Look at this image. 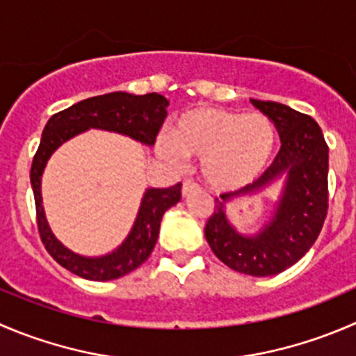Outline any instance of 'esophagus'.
<instances>
[{"mask_svg":"<svg viewBox=\"0 0 356 356\" xmlns=\"http://www.w3.org/2000/svg\"><path fill=\"white\" fill-rule=\"evenodd\" d=\"M198 188H200V186L196 184V182L193 181V179H186V181L182 182V195L188 196L189 193L196 191V189H198Z\"/></svg>","mask_w":356,"mask_h":356,"instance_id":"34e87169","label":"esophagus"}]
</instances>
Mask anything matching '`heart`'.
<instances>
[{"mask_svg":"<svg viewBox=\"0 0 356 356\" xmlns=\"http://www.w3.org/2000/svg\"><path fill=\"white\" fill-rule=\"evenodd\" d=\"M273 146V123L264 115L195 108L177 120L170 140L161 139L158 151L170 161L200 158L213 188L238 189L261 174Z\"/></svg>","mask_w":356,"mask_h":356,"instance_id":"1","label":"heart"}]
</instances>
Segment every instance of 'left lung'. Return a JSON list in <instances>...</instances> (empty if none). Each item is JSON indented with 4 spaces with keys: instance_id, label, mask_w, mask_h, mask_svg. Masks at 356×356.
I'll list each match as a JSON object with an SVG mask.
<instances>
[{
    "instance_id": "left-lung-1",
    "label": "left lung",
    "mask_w": 356,
    "mask_h": 356,
    "mask_svg": "<svg viewBox=\"0 0 356 356\" xmlns=\"http://www.w3.org/2000/svg\"><path fill=\"white\" fill-rule=\"evenodd\" d=\"M250 102L275 123L280 151L252 184L216 198L205 238L213 254L231 270L250 277H271L296 264L322 231L329 209V146L312 116L280 102ZM284 171L288 172V182L270 222L254 237L238 234L225 216L227 200L251 194Z\"/></svg>"
}]
</instances>
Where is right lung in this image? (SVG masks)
I'll return each mask as SVG.
<instances>
[{
    "mask_svg": "<svg viewBox=\"0 0 356 356\" xmlns=\"http://www.w3.org/2000/svg\"><path fill=\"white\" fill-rule=\"evenodd\" d=\"M168 101L160 94L132 95L127 92L97 95L55 113L44 125L40 147L31 167V186L36 203V220L41 241L48 254L71 273L94 282L125 277L151 255L160 233L161 217L181 200V182L172 188H149L144 193L139 213L127 240L102 257H83L65 248L51 233L41 205V175L55 149L71 137L88 129H102L129 136L153 146L167 116Z\"/></svg>",
    "mask_w": 356,
    "mask_h": 356,
    "instance_id": "obj_1",
    "label": "right lung"
}]
</instances>
